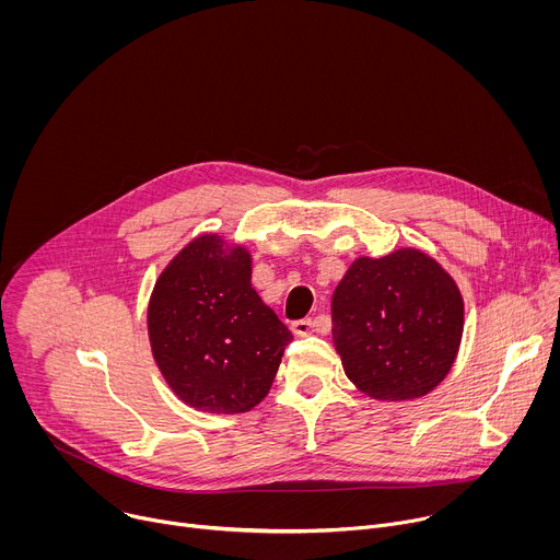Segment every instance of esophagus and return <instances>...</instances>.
<instances>
[{
  "label": "esophagus",
  "instance_id": "obj_1",
  "mask_svg": "<svg viewBox=\"0 0 560 560\" xmlns=\"http://www.w3.org/2000/svg\"><path fill=\"white\" fill-rule=\"evenodd\" d=\"M292 332L296 337H310L314 332V322L312 318H299V322L292 324Z\"/></svg>",
  "mask_w": 560,
  "mask_h": 560
}]
</instances>
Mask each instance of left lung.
<instances>
[{
    "mask_svg": "<svg viewBox=\"0 0 560 560\" xmlns=\"http://www.w3.org/2000/svg\"><path fill=\"white\" fill-rule=\"evenodd\" d=\"M463 335V299L428 255L404 248L357 259L332 296V337L348 378L372 398L406 401L450 372Z\"/></svg>",
    "mask_w": 560,
    "mask_h": 560,
    "instance_id": "obj_1",
    "label": "left lung"
}]
</instances>
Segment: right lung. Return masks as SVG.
<instances>
[{"instance_id": "right-lung-1", "label": "right lung", "mask_w": 560, "mask_h": 560, "mask_svg": "<svg viewBox=\"0 0 560 560\" xmlns=\"http://www.w3.org/2000/svg\"><path fill=\"white\" fill-rule=\"evenodd\" d=\"M250 277L244 248H225L217 234H203L154 283L148 305L154 361L182 401L197 410H253L292 341Z\"/></svg>"}]
</instances>
